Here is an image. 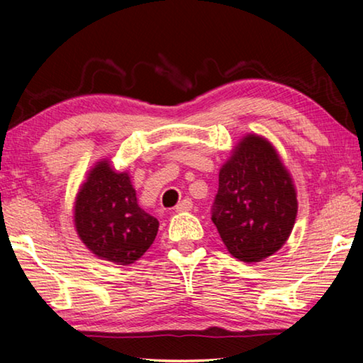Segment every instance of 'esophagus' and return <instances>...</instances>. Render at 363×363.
Segmentation results:
<instances>
[{
	"mask_svg": "<svg viewBox=\"0 0 363 363\" xmlns=\"http://www.w3.org/2000/svg\"><path fill=\"white\" fill-rule=\"evenodd\" d=\"M192 206H194V203H192V200L190 199H184L181 203H177L176 205V213H184V211H190L192 210Z\"/></svg>",
	"mask_w": 363,
	"mask_h": 363,
	"instance_id": "esophagus-1",
	"label": "esophagus"
}]
</instances>
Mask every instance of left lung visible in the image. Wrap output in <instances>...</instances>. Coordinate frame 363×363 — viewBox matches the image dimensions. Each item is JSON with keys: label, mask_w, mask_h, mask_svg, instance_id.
<instances>
[{"label": "left lung", "mask_w": 363, "mask_h": 363, "mask_svg": "<svg viewBox=\"0 0 363 363\" xmlns=\"http://www.w3.org/2000/svg\"><path fill=\"white\" fill-rule=\"evenodd\" d=\"M298 214L296 189L275 147L247 134L219 169L213 223L229 253L261 262L284 247Z\"/></svg>", "instance_id": "obj_1"}]
</instances>
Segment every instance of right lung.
<instances>
[{"label":"right lung","instance_id":"add662e5","mask_svg":"<svg viewBox=\"0 0 363 363\" xmlns=\"http://www.w3.org/2000/svg\"><path fill=\"white\" fill-rule=\"evenodd\" d=\"M73 223L91 253L118 266L136 262L150 248L158 220L138 203L128 171L101 160L88 171L73 206Z\"/></svg>","mask_w":363,"mask_h":363}]
</instances>
